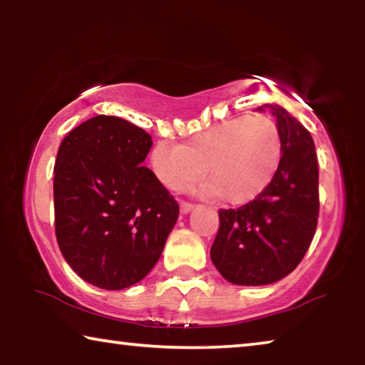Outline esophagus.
I'll use <instances>...</instances> for the list:
<instances>
[{
  "label": "esophagus",
  "mask_w": 365,
  "mask_h": 365,
  "mask_svg": "<svg viewBox=\"0 0 365 365\" xmlns=\"http://www.w3.org/2000/svg\"><path fill=\"white\" fill-rule=\"evenodd\" d=\"M193 207H195V205H191V202H187V201L180 202V212L182 214H188Z\"/></svg>",
  "instance_id": "1"
}]
</instances>
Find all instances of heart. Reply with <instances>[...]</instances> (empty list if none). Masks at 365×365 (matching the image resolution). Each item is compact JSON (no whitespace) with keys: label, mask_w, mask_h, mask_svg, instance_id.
Masks as SVG:
<instances>
[{"label":"heart","mask_w":365,"mask_h":365,"mask_svg":"<svg viewBox=\"0 0 365 365\" xmlns=\"http://www.w3.org/2000/svg\"><path fill=\"white\" fill-rule=\"evenodd\" d=\"M282 135L267 115L235 117L197 132L187 145L159 141L151 169L168 190L178 191L205 174L200 193L242 206L269 187L279 170Z\"/></svg>","instance_id":"heart-1"}]
</instances>
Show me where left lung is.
<instances>
[{"label": "left lung", "mask_w": 365, "mask_h": 365, "mask_svg": "<svg viewBox=\"0 0 365 365\" xmlns=\"http://www.w3.org/2000/svg\"><path fill=\"white\" fill-rule=\"evenodd\" d=\"M283 143L274 180L256 200L220 209L211 259L235 285H269L298 267L316 235L319 164L307 128L279 104H270ZM262 109V108H261Z\"/></svg>", "instance_id": "left-lung-1"}]
</instances>
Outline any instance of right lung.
I'll return each mask as SVG.
<instances>
[{
	"instance_id": "add662e5",
	"label": "right lung",
	"mask_w": 365,
	"mask_h": 365,
	"mask_svg": "<svg viewBox=\"0 0 365 365\" xmlns=\"http://www.w3.org/2000/svg\"><path fill=\"white\" fill-rule=\"evenodd\" d=\"M143 128L96 115L66 135L54 164V230L78 277L103 289L145 279L178 219V202L141 165Z\"/></svg>"
}]
</instances>
